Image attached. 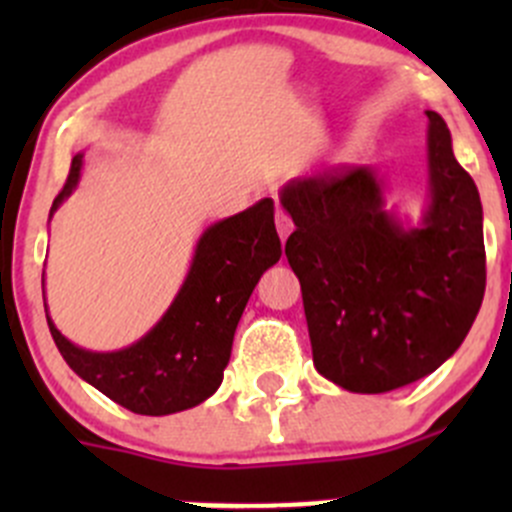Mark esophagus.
I'll return each mask as SVG.
<instances>
[{"label": "esophagus", "instance_id": "obj_1", "mask_svg": "<svg viewBox=\"0 0 512 512\" xmlns=\"http://www.w3.org/2000/svg\"><path fill=\"white\" fill-rule=\"evenodd\" d=\"M275 225H277V232H280V240L285 242L287 237H289V232H292V220H289L287 215L282 213V210H277V213H275Z\"/></svg>", "mask_w": 512, "mask_h": 512}]
</instances>
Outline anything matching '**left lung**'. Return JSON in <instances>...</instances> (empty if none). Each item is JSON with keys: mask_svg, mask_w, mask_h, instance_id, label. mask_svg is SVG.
I'll use <instances>...</instances> for the list:
<instances>
[{"mask_svg": "<svg viewBox=\"0 0 512 512\" xmlns=\"http://www.w3.org/2000/svg\"><path fill=\"white\" fill-rule=\"evenodd\" d=\"M426 116V205L416 225L386 208V180L371 165L292 178L280 190L314 366L354 394H386L433 374L483 302L478 188L453 156L446 121Z\"/></svg>", "mask_w": 512, "mask_h": 512, "instance_id": "obj_1", "label": "left lung"}]
</instances>
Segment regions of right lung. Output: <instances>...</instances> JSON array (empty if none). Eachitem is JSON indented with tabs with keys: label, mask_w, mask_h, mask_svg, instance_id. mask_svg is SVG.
<instances>
[{
	"label": "right lung",
	"mask_w": 512,
	"mask_h": 512,
	"mask_svg": "<svg viewBox=\"0 0 512 512\" xmlns=\"http://www.w3.org/2000/svg\"><path fill=\"white\" fill-rule=\"evenodd\" d=\"M81 170L84 153H76L49 220L76 190ZM280 257L275 203L262 198L252 208L205 227L178 294L138 342L116 352L79 347L56 329L44 299L49 332L66 364L118 406L141 416L178 414L203 404L223 384L247 299Z\"/></svg>",
	"instance_id": "obj_1"
}]
</instances>
